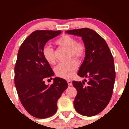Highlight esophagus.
Listing matches in <instances>:
<instances>
[{"label": "esophagus", "mask_w": 129, "mask_h": 129, "mask_svg": "<svg viewBox=\"0 0 129 129\" xmlns=\"http://www.w3.org/2000/svg\"><path fill=\"white\" fill-rule=\"evenodd\" d=\"M67 81V83H68V84H69V86H70V85H72V80L68 79Z\"/></svg>", "instance_id": "obj_1"}]
</instances>
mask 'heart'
Instances as JSON below:
<instances>
[{
    "mask_svg": "<svg viewBox=\"0 0 129 129\" xmlns=\"http://www.w3.org/2000/svg\"><path fill=\"white\" fill-rule=\"evenodd\" d=\"M55 44L61 47H66L69 50V56L81 57L84 56L85 47L82 42H76L73 37L68 35H63L56 39ZM44 59L49 64L53 65L56 62L54 51L49 46H45L42 50ZM79 63L75 59H71L69 61L60 62L54 69L56 75L63 79H70L75 76L78 70Z\"/></svg>",
    "mask_w": 129,
    "mask_h": 129,
    "instance_id": "obj_1",
    "label": "heart"
}]
</instances>
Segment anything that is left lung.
Here are the masks:
<instances>
[{"label":"left lung","mask_w":129,"mask_h":129,"mask_svg":"<svg viewBox=\"0 0 129 129\" xmlns=\"http://www.w3.org/2000/svg\"><path fill=\"white\" fill-rule=\"evenodd\" d=\"M67 33L82 38L85 56L78 75L88 79L73 81L77 90L74 107L77 112L92 116L101 112L110 102L115 81L113 56L106 41L93 29H75Z\"/></svg>","instance_id":"8db88e82"}]
</instances>
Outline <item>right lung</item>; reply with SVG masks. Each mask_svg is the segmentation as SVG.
<instances>
[{"label": "right lung", "mask_w": 129, "mask_h": 129, "mask_svg": "<svg viewBox=\"0 0 129 129\" xmlns=\"http://www.w3.org/2000/svg\"><path fill=\"white\" fill-rule=\"evenodd\" d=\"M61 31L36 30L20 45L14 67V84L19 100L28 113L37 118H47L57 111V100L67 89L68 84L60 78L53 79L51 85L45 79L54 75L44 59L42 50L50 39Z\"/></svg>", "instance_id": "1"}]
</instances>
